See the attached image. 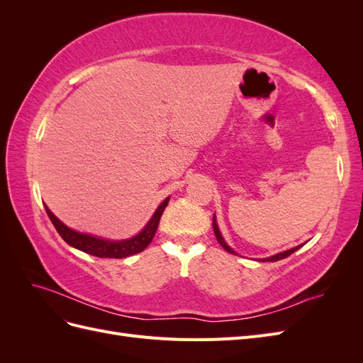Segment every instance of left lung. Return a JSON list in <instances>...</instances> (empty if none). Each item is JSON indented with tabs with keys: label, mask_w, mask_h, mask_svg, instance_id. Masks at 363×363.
Returning a JSON list of instances; mask_svg holds the SVG:
<instances>
[{
	"label": "left lung",
	"mask_w": 363,
	"mask_h": 363,
	"mask_svg": "<svg viewBox=\"0 0 363 363\" xmlns=\"http://www.w3.org/2000/svg\"><path fill=\"white\" fill-rule=\"evenodd\" d=\"M212 225H213V232H215V236H216V239H218L219 245H221V247H223L225 251L232 252V255H236V251H235L232 247H228V244H227L225 240H224V238H223L221 232H219V227H218V224H216V216H215V215H213V223H212ZM301 247H303V245H298V247H294V248H291V250H286V251H283V252H277V255H274V256H271V257L262 259V262H277V260H281V259H284V257L291 256L292 252H295L296 250L301 248Z\"/></svg>",
	"instance_id": "8db88e82"
}]
</instances>
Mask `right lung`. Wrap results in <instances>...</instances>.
Here are the masks:
<instances>
[{
  "label": "right lung",
  "mask_w": 363,
  "mask_h": 363,
  "mask_svg": "<svg viewBox=\"0 0 363 363\" xmlns=\"http://www.w3.org/2000/svg\"><path fill=\"white\" fill-rule=\"evenodd\" d=\"M168 203H169V196L159 204V207L156 208V212L152 213L147 225L142 228L136 236L123 239V240H111V239L98 238V236L87 235V233H80V232H77V230H72L68 225H65L47 206H45V211L51 219L52 225L56 227L57 233L62 236V239L68 245L80 250V251H84L91 256H96V257L124 259L127 256L138 255V252L144 251L150 245L152 238H155V235H156L160 216L164 211V207L168 206Z\"/></svg>",
  "instance_id": "add662e5"
}]
</instances>
